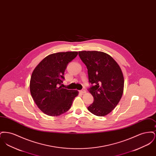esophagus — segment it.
<instances>
[{
    "instance_id": "1",
    "label": "esophagus",
    "mask_w": 156,
    "mask_h": 156,
    "mask_svg": "<svg viewBox=\"0 0 156 156\" xmlns=\"http://www.w3.org/2000/svg\"><path fill=\"white\" fill-rule=\"evenodd\" d=\"M80 92L81 93V94H85V92H86V90H85V89H82L80 90Z\"/></svg>"
}]
</instances>
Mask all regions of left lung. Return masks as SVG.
<instances>
[{
  "mask_svg": "<svg viewBox=\"0 0 156 156\" xmlns=\"http://www.w3.org/2000/svg\"><path fill=\"white\" fill-rule=\"evenodd\" d=\"M78 55L87 68L91 85L88 90L94 97V102L88 109L98 116H105L115 109L122 96V70L115 59L105 52L83 51Z\"/></svg>",
  "mask_w": 156,
  "mask_h": 156,
  "instance_id": "1",
  "label": "left lung"
}]
</instances>
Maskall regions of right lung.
Here are the masks:
<instances>
[{"instance_id": "add662e5", "label": "right lung", "mask_w": 156, "mask_h": 156, "mask_svg": "<svg viewBox=\"0 0 156 156\" xmlns=\"http://www.w3.org/2000/svg\"><path fill=\"white\" fill-rule=\"evenodd\" d=\"M78 52H57L45 57L34 69L30 79V93L38 108L45 114L58 116L68 111L77 90L59 86L64 80L67 65Z\"/></svg>"}]
</instances>
